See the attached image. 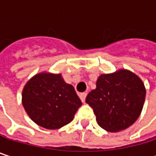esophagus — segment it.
I'll return each mask as SVG.
<instances>
[{
	"label": "esophagus",
	"mask_w": 156,
	"mask_h": 156,
	"mask_svg": "<svg viewBox=\"0 0 156 156\" xmlns=\"http://www.w3.org/2000/svg\"><path fill=\"white\" fill-rule=\"evenodd\" d=\"M87 93L86 92H83V93H80L79 94V98H80V99H81V101L84 103L85 102V100H86V97H87Z\"/></svg>",
	"instance_id": "1"
}]
</instances>
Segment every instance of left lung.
<instances>
[{"mask_svg": "<svg viewBox=\"0 0 156 156\" xmlns=\"http://www.w3.org/2000/svg\"><path fill=\"white\" fill-rule=\"evenodd\" d=\"M144 99L145 87L140 78L129 70L119 69L100 75L86 102L94 110L99 126L118 132L137 120Z\"/></svg>", "mask_w": 156, "mask_h": 156, "instance_id": "obj_1", "label": "left lung"}]
</instances>
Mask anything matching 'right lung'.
Listing matches in <instances>:
<instances>
[{"label":"right lung","instance_id":"1","mask_svg":"<svg viewBox=\"0 0 156 156\" xmlns=\"http://www.w3.org/2000/svg\"><path fill=\"white\" fill-rule=\"evenodd\" d=\"M81 105L73 86L66 83L61 74H36L22 90L26 113L46 129H58L70 123Z\"/></svg>","mask_w":156,"mask_h":156}]
</instances>
